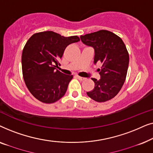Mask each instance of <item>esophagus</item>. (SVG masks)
Masks as SVG:
<instances>
[{
  "mask_svg": "<svg viewBox=\"0 0 153 153\" xmlns=\"http://www.w3.org/2000/svg\"><path fill=\"white\" fill-rule=\"evenodd\" d=\"M76 77L77 79H79V80H80V81H83L85 79V78H83V77H81V76H78V75H76V76H75Z\"/></svg>",
  "mask_w": 153,
  "mask_h": 153,
  "instance_id": "obj_1",
  "label": "esophagus"
}]
</instances>
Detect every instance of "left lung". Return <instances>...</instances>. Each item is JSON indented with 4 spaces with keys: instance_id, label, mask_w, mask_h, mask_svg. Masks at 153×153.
Returning a JSON list of instances; mask_svg holds the SVG:
<instances>
[{
    "instance_id": "1",
    "label": "left lung",
    "mask_w": 153,
    "mask_h": 153,
    "mask_svg": "<svg viewBox=\"0 0 153 153\" xmlns=\"http://www.w3.org/2000/svg\"><path fill=\"white\" fill-rule=\"evenodd\" d=\"M80 38L95 50L94 63L102 64L97 70L100 79L92 78L95 88L87 92L88 96L97 102L111 100L120 91L127 76L129 53L124 42L118 35L106 30L81 35Z\"/></svg>"
}]
</instances>
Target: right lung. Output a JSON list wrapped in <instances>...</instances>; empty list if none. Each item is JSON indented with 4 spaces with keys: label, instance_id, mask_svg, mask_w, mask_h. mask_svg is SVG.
<instances>
[{
    "label": "right lung",
    "instance_id": "1",
    "mask_svg": "<svg viewBox=\"0 0 153 153\" xmlns=\"http://www.w3.org/2000/svg\"><path fill=\"white\" fill-rule=\"evenodd\" d=\"M79 40L78 36L66 37L44 31L27 41L22 56L23 76L29 91L39 101L51 104L65 94L73 76L57 70L59 60L69 45Z\"/></svg>",
    "mask_w": 153,
    "mask_h": 153
}]
</instances>
